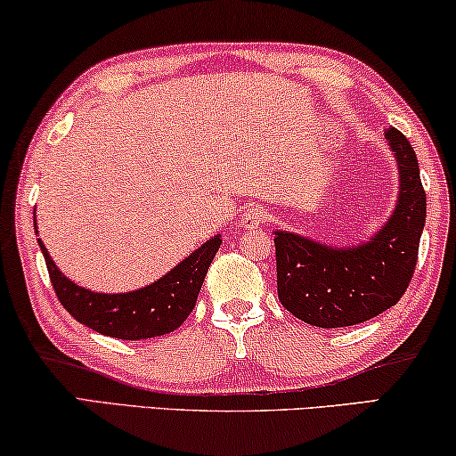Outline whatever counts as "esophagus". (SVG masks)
Returning <instances> with one entry per match:
<instances>
[{
  "label": "esophagus",
  "instance_id": "obj_1",
  "mask_svg": "<svg viewBox=\"0 0 456 456\" xmlns=\"http://www.w3.org/2000/svg\"><path fill=\"white\" fill-rule=\"evenodd\" d=\"M266 219H268V213L265 207H248L241 215V227L243 229H258Z\"/></svg>",
  "mask_w": 456,
  "mask_h": 456
}]
</instances>
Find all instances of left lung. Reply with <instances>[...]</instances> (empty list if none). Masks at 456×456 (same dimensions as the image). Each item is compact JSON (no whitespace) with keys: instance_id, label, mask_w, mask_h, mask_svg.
Listing matches in <instances>:
<instances>
[{"instance_id":"left-lung-1","label":"left lung","mask_w":456,"mask_h":456,"mask_svg":"<svg viewBox=\"0 0 456 456\" xmlns=\"http://www.w3.org/2000/svg\"><path fill=\"white\" fill-rule=\"evenodd\" d=\"M384 136L399 165V200L370 241L335 248L274 231L279 301L305 324H362L393 307L411 283L426 223V191L409 140L396 127Z\"/></svg>"}]
</instances>
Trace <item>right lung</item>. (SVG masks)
Returning <instances> with one entry per match:
<instances>
[{"mask_svg":"<svg viewBox=\"0 0 456 456\" xmlns=\"http://www.w3.org/2000/svg\"><path fill=\"white\" fill-rule=\"evenodd\" d=\"M37 241L45 256L57 299L69 312V316L105 337L140 341V338L169 335L185 322V318L194 310L204 277L223 240L221 235H215L175 268H171L165 277L142 289L127 293H94L76 285L53 265L43 241Z\"/></svg>","mask_w":456,"mask_h":456,"instance_id":"add662e5","label":"right lung"}]
</instances>
